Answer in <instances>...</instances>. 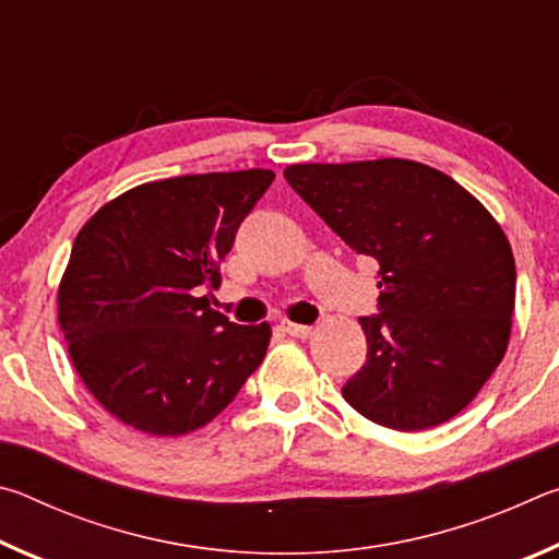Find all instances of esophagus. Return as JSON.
<instances>
[{
    "label": "esophagus",
    "mask_w": 559,
    "mask_h": 559,
    "mask_svg": "<svg viewBox=\"0 0 559 559\" xmlns=\"http://www.w3.org/2000/svg\"><path fill=\"white\" fill-rule=\"evenodd\" d=\"M281 328L286 330V333L293 335V337H310V335H313V328L300 325V323H290V320H283Z\"/></svg>",
    "instance_id": "1"
}]
</instances>
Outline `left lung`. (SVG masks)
Returning a JSON list of instances; mask_svg holds the SVG:
<instances>
[{"mask_svg": "<svg viewBox=\"0 0 559 559\" xmlns=\"http://www.w3.org/2000/svg\"><path fill=\"white\" fill-rule=\"evenodd\" d=\"M283 177L349 249L380 263V302L359 323L367 359L343 396L374 424L449 421L506 355L515 259L476 197L412 159L290 165Z\"/></svg>", "mask_w": 559, "mask_h": 559, "instance_id": "1", "label": "left lung"}]
</instances>
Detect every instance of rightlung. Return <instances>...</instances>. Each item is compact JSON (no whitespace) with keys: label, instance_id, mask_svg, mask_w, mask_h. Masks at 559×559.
<instances>
[{"label":"right lung","instance_id":"add662e5","mask_svg":"<svg viewBox=\"0 0 559 559\" xmlns=\"http://www.w3.org/2000/svg\"><path fill=\"white\" fill-rule=\"evenodd\" d=\"M271 169L140 185L91 216L59 288L83 384L128 427L179 437L210 424L266 355L271 328L236 325L202 290L266 194Z\"/></svg>","mask_w":559,"mask_h":559}]
</instances>
